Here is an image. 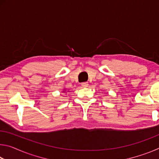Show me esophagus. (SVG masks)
Returning a JSON list of instances; mask_svg holds the SVG:
<instances>
[{"label":"esophagus","instance_id":"esophagus-1","mask_svg":"<svg viewBox=\"0 0 159 159\" xmlns=\"http://www.w3.org/2000/svg\"><path fill=\"white\" fill-rule=\"evenodd\" d=\"M81 85H82V87H83V88H87L88 86V83H87V82L82 83H81Z\"/></svg>","mask_w":159,"mask_h":159}]
</instances>
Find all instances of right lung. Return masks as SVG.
<instances>
[{"instance_id":"right-lung-1","label":"right lung","mask_w":159,"mask_h":159,"mask_svg":"<svg viewBox=\"0 0 159 159\" xmlns=\"http://www.w3.org/2000/svg\"><path fill=\"white\" fill-rule=\"evenodd\" d=\"M63 93H65L66 92V89H64V91H62Z\"/></svg>"}]
</instances>
